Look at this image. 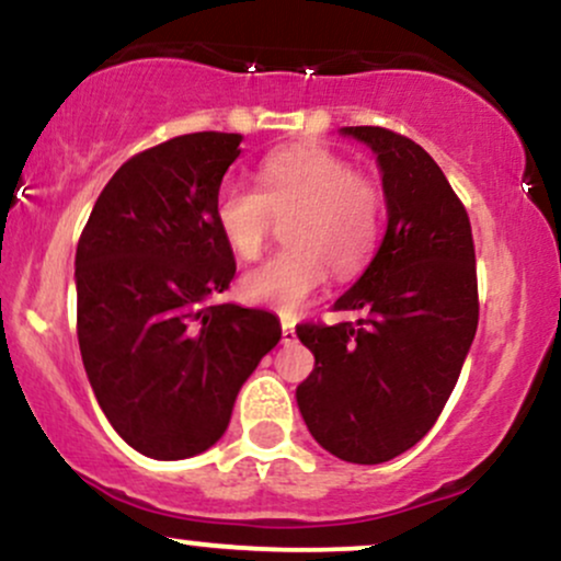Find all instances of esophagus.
<instances>
[{
  "label": "esophagus",
  "instance_id": "34e87169",
  "mask_svg": "<svg viewBox=\"0 0 561 561\" xmlns=\"http://www.w3.org/2000/svg\"><path fill=\"white\" fill-rule=\"evenodd\" d=\"M282 343H295V324L289 319H282Z\"/></svg>",
  "mask_w": 561,
  "mask_h": 561
}]
</instances>
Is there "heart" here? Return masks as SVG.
<instances>
[{
	"mask_svg": "<svg viewBox=\"0 0 561 561\" xmlns=\"http://www.w3.org/2000/svg\"><path fill=\"white\" fill-rule=\"evenodd\" d=\"M214 218L237 259H259L274 221H285L282 253L240 279L248 302L293 313L327 279L358 274L369 263L382 227V192L351 160L324 145H295L261 163L259 190L227 182L216 192Z\"/></svg>",
	"mask_w": 561,
	"mask_h": 561,
	"instance_id": "b5f03b06",
	"label": "heart"
}]
</instances>
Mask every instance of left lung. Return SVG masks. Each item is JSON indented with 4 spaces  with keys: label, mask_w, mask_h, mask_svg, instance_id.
<instances>
[{
    "label": "left lung",
    "mask_w": 561,
    "mask_h": 561,
    "mask_svg": "<svg viewBox=\"0 0 561 561\" xmlns=\"http://www.w3.org/2000/svg\"><path fill=\"white\" fill-rule=\"evenodd\" d=\"M377 152L388 231L362 279L334 302L358 321H306L317 364L298 405L321 448L382 465L433 430L478 332V266L465 203L416 141L382 126H347Z\"/></svg>",
    "instance_id": "1"
}]
</instances>
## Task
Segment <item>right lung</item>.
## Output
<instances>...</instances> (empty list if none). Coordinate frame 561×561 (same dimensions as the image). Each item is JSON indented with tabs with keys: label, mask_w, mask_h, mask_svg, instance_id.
<instances>
[{
	"label": "right lung",
	"mask_w": 561,
	"mask_h": 561,
	"mask_svg": "<svg viewBox=\"0 0 561 561\" xmlns=\"http://www.w3.org/2000/svg\"><path fill=\"white\" fill-rule=\"evenodd\" d=\"M240 141L197 131L128 158L76 248L83 369L115 433L150 459L214 446L242 382L282 337L274 313L214 302L237 272L214 199Z\"/></svg>",
	"instance_id": "right-lung-1"
}]
</instances>
